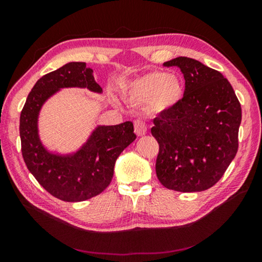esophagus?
I'll list each match as a JSON object with an SVG mask.
<instances>
[{
  "label": "esophagus",
  "instance_id": "1",
  "mask_svg": "<svg viewBox=\"0 0 262 262\" xmlns=\"http://www.w3.org/2000/svg\"><path fill=\"white\" fill-rule=\"evenodd\" d=\"M134 130L137 136H143L145 133H147V125H145V122L143 121L136 120L134 122Z\"/></svg>",
  "mask_w": 262,
  "mask_h": 262
}]
</instances>
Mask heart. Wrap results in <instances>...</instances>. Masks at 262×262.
<instances>
[{
    "label": "heart",
    "mask_w": 262,
    "mask_h": 262,
    "mask_svg": "<svg viewBox=\"0 0 262 262\" xmlns=\"http://www.w3.org/2000/svg\"><path fill=\"white\" fill-rule=\"evenodd\" d=\"M183 86L178 78L155 72L135 79L123 89V95L136 103H149L157 112L174 106L181 98Z\"/></svg>",
    "instance_id": "1"
}]
</instances>
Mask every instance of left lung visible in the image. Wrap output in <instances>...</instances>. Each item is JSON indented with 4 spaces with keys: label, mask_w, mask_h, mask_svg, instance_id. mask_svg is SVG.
Masks as SVG:
<instances>
[{
    "label": "left lung",
    "mask_w": 262,
    "mask_h": 262,
    "mask_svg": "<svg viewBox=\"0 0 262 262\" xmlns=\"http://www.w3.org/2000/svg\"><path fill=\"white\" fill-rule=\"evenodd\" d=\"M164 66L180 68L185 92L154 119L157 178L168 189L201 192L222 178L236 156L241 103L228 79L200 61L179 56Z\"/></svg>",
    "instance_id": "8db88e82"
}]
</instances>
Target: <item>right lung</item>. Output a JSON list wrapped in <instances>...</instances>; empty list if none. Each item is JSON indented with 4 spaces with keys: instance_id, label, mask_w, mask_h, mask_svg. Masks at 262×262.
<instances>
[{
    "instance_id": "1",
    "label": "right lung",
    "mask_w": 262,
    "mask_h": 262,
    "mask_svg": "<svg viewBox=\"0 0 262 262\" xmlns=\"http://www.w3.org/2000/svg\"><path fill=\"white\" fill-rule=\"evenodd\" d=\"M79 88L101 94L94 70L85 62H69L34 84L20 113L21 154L29 171L48 193L67 202L85 201L100 194L113 178L120 154L136 139L133 122L97 126L76 151H50L39 136L38 120L43 104L61 89Z\"/></svg>"
}]
</instances>
